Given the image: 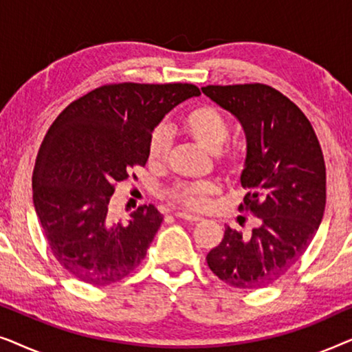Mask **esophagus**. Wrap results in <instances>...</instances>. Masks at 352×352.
<instances>
[{
    "label": "esophagus",
    "instance_id": "34e87169",
    "mask_svg": "<svg viewBox=\"0 0 352 352\" xmlns=\"http://www.w3.org/2000/svg\"><path fill=\"white\" fill-rule=\"evenodd\" d=\"M176 218L179 219H184V221H189V223H199V221H201L200 216H195V214H190V213H182V211H177V213H175Z\"/></svg>",
    "mask_w": 352,
    "mask_h": 352
}]
</instances>
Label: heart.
Instances as JSON below:
<instances>
[{"instance_id":"heart-1","label":"heart","mask_w":352,"mask_h":352,"mask_svg":"<svg viewBox=\"0 0 352 352\" xmlns=\"http://www.w3.org/2000/svg\"><path fill=\"white\" fill-rule=\"evenodd\" d=\"M182 133L192 141L204 147L205 151L214 153L216 165L226 173H235L240 166L237 152H219L230 134L228 118L213 105H200L186 113L181 123ZM170 142L165 131L157 129L152 134L148 144V162L153 166H160L166 162ZM218 192V186L213 181L199 182H177L166 190V199L171 204L184 206L189 210H204L211 197Z\"/></svg>"}]
</instances>
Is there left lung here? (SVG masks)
Here are the masks:
<instances>
[{"instance_id": "left-lung-1", "label": "left lung", "mask_w": 352, "mask_h": 352, "mask_svg": "<svg viewBox=\"0 0 352 352\" xmlns=\"http://www.w3.org/2000/svg\"><path fill=\"white\" fill-rule=\"evenodd\" d=\"M205 96L234 115L247 136L239 210L259 218L252 235L224 230L206 254L221 280L243 290L282 277L309 247L325 210V162L306 115L267 85H210Z\"/></svg>"}]
</instances>
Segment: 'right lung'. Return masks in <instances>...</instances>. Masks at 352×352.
I'll return each mask as SVG.
<instances>
[{
    "label": "right lung",
    "mask_w": 352,
    "mask_h": 352,
    "mask_svg": "<svg viewBox=\"0 0 352 352\" xmlns=\"http://www.w3.org/2000/svg\"><path fill=\"white\" fill-rule=\"evenodd\" d=\"M192 96L200 89L189 83L104 85L67 105L47 129L33 170V205L52 254L78 280L110 285L146 258L160 211L142 205L128 223L113 221L110 197L131 168L147 163L162 118Z\"/></svg>",
    "instance_id": "right-lung-1"
}]
</instances>
